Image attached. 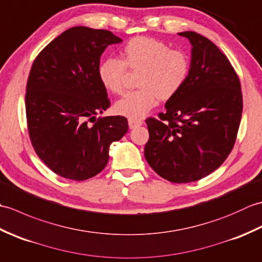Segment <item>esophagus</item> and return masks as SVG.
Masks as SVG:
<instances>
[{
  "label": "esophagus",
  "mask_w": 262,
  "mask_h": 262,
  "mask_svg": "<svg viewBox=\"0 0 262 262\" xmlns=\"http://www.w3.org/2000/svg\"><path fill=\"white\" fill-rule=\"evenodd\" d=\"M141 125H143V122L141 121V120H136V119H128V126H129V128L130 129H133V128H135V127H138V126H141Z\"/></svg>",
  "instance_id": "34e87169"
}]
</instances>
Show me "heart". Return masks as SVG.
Masks as SVG:
<instances>
[{"instance_id":"1","label":"heart","mask_w":262,"mask_h":262,"mask_svg":"<svg viewBox=\"0 0 262 262\" xmlns=\"http://www.w3.org/2000/svg\"><path fill=\"white\" fill-rule=\"evenodd\" d=\"M121 59L107 57L100 63L98 77L102 86L114 94L125 90L126 69L138 73L136 85L115 104L116 113L130 119H142L158 103L170 100L187 82L190 62L187 55L149 37H135L122 47Z\"/></svg>"}]
</instances>
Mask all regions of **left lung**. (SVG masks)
I'll return each mask as SVG.
<instances>
[{"label":"left lung","instance_id":"1","mask_svg":"<svg viewBox=\"0 0 262 262\" xmlns=\"http://www.w3.org/2000/svg\"><path fill=\"white\" fill-rule=\"evenodd\" d=\"M179 35L192 46L190 72L160 119H146L149 138L144 155L160 177L187 183L210 174L229 157L243 101L240 80L219 47L197 32Z\"/></svg>","mask_w":262,"mask_h":262}]
</instances>
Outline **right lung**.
I'll use <instances>...</instances> for the list:
<instances>
[{"label":"right lung","mask_w":262,"mask_h":262,"mask_svg":"<svg viewBox=\"0 0 262 262\" xmlns=\"http://www.w3.org/2000/svg\"><path fill=\"white\" fill-rule=\"evenodd\" d=\"M121 41L108 30L73 27L49 42L31 66L26 89L30 141L42 162L66 179L83 181L101 172L110 144L128 130L122 116L96 119L110 105L98 77L100 57Z\"/></svg>","instance_id":"right-lung-1"}]
</instances>
